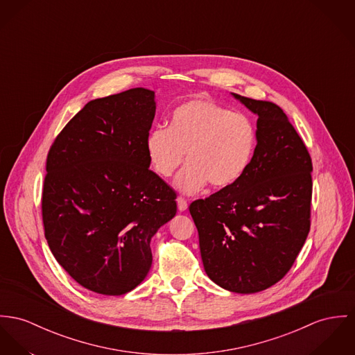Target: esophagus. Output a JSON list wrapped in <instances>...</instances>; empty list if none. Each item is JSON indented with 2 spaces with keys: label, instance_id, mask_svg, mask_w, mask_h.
Wrapping results in <instances>:
<instances>
[{
  "label": "esophagus",
  "instance_id": "obj_1",
  "mask_svg": "<svg viewBox=\"0 0 355 355\" xmlns=\"http://www.w3.org/2000/svg\"><path fill=\"white\" fill-rule=\"evenodd\" d=\"M177 205H178V211H181V212L188 209V201L184 197L177 198Z\"/></svg>",
  "mask_w": 355,
  "mask_h": 355
}]
</instances>
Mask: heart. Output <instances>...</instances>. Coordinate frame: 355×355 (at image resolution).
<instances>
[{"label":"heart","mask_w":355,"mask_h":355,"mask_svg":"<svg viewBox=\"0 0 355 355\" xmlns=\"http://www.w3.org/2000/svg\"><path fill=\"white\" fill-rule=\"evenodd\" d=\"M144 144L153 168L164 178L180 168L188 151L189 164L177 187L191 194L208 182L218 189L238 182L252 161L257 132L245 114L200 97L174 108L168 128L150 130Z\"/></svg>","instance_id":"heart-1"}]
</instances>
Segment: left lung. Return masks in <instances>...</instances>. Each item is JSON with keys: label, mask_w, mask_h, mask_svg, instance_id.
<instances>
[{"label": "left lung", "mask_w": 355, "mask_h": 355, "mask_svg": "<svg viewBox=\"0 0 355 355\" xmlns=\"http://www.w3.org/2000/svg\"><path fill=\"white\" fill-rule=\"evenodd\" d=\"M258 116L243 177L189 207L205 273L235 293L270 288L295 263L311 227L312 161L288 116L270 101L232 93Z\"/></svg>", "instance_id": "obj_1"}]
</instances>
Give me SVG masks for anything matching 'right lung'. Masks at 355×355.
<instances>
[{
  "mask_svg": "<svg viewBox=\"0 0 355 355\" xmlns=\"http://www.w3.org/2000/svg\"><path fill=\"white\" fill-rule=\"evenodd\" d=\"M154 98L135 87L87 103L47 155V243L71 278L100 295L137 288L153 263L151 238L177 214L175 191L148 168Z\"/></svg>",
  "mask_w": 355,
  "mask_h": 355,
  "instance_id": "obj_1",
  "label": "right lung"
}]
</instances>
